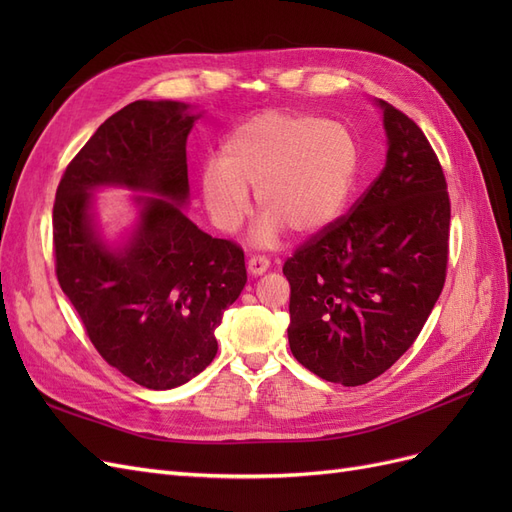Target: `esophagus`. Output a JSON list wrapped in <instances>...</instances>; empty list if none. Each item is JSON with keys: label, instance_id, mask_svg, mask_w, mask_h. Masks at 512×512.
I'll return each mask as SVG.
<instances>
[{"label": "esophagus", "instance_id": "1", "mask_svg": "<svg viewBox=\"0 0 512 512\" xmlns=\"http://www.w3.org/2000/svg\"><path fill=\"white\" fill-rule=\"evenodd\" d=\"M271 267V260L265 254H254L250 260H247V269H250L252 275H262Z\"/></svg>", "mask_w": 512, "mask_h": 512}]
</instances>
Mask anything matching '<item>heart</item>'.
I'll return each instance as SVG.
<instances>
[{
    "label": "heart",
    "instance_id": "b5f03b06",
    "mask_svg": "<svg viewBox=\"0 0 512 512\" xmlns=\"http://www.w3.org/2000/svg\"><path fill=\"white\" fill-rule=\"evenodd\" d=\"M359 166V147L344 123L305 113L265 111L232 130L220 166L203 175V196L215 224L235 230L256 188L265 213L256 239L271 243L286 226L312 235L342 213Z\"/></svg>",
    "mask_w": 512,
    "mask_h": 512
}]
</instances>
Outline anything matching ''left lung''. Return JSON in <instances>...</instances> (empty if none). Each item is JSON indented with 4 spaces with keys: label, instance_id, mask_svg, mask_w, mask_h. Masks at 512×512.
<instances>
[{
    "label": "left lung",
    "instance_id": "8db88e82",
    "mask_svg": "<svg viewBox=\"0 0 512 512\" xmlns=\"http://www.w3.org/2000/svg\"><path fill=\"white\" fill-rule=\"evenodd\" d=\"M386 164L352 209L284 262L290 350L322 380L359 386L421 333L446 280L451 198L416 123L380 100Z\"/></svg>",
    "mask_w": 512,
    "mask_h": 512
}]
</instances>
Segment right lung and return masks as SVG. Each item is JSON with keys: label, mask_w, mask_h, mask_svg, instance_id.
<instances>
[{"label": "right lung", "mask_w": 512, "mask_h": 512, "mask_svg": "<svg viewBox=\"0 0 512 512\" xmlns=\"http://www.w3.org/2000/svg\"><path fill=\"white\" fill-rule=\"evenodd\" d=\"M179 102L136 100L108 117L61 177L53 205L57 282L102 359L145 389H175L218 354L215 329L247 273L241 245L213 239L188 200L185 143L194 115ZM128 184L144 197L142 226L113 255L93 235L88 192Z\"/></svg>", "instance_id": "1"}]
</instances>
